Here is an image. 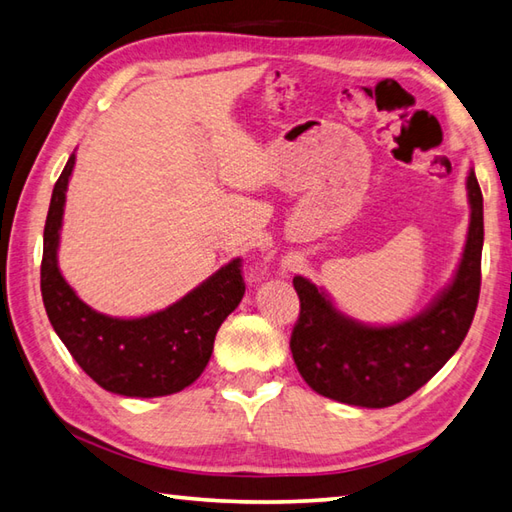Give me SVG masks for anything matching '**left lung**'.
<instances>
[{"label":"left lung","instance_id":"obj_1","mask_svg":"<svg viewBox=\"0 0 512 512\" xmlns=\"http://www.w3.org/2000/svg\"><path fill=\"white\" fill-rule=\"evenodd\" d=\"M471 225L453 283L424 311L393 327H364L342 316L322 291L296 276L300 316L291 331V356L311 389L353 406L384 409L409 398L460 349L482 285L484 198L468 172Z\"/></svg>","mask_w":512,"mask_h":512}]
</instances>
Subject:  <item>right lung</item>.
Wrapping results in <instances>:
<instances>
[{"mask_svg": "<svg viewBox=\"0 0 512 512\" xmlns=\"http://www.w3.org/2000/svg\"><path fill=\"white\" fill-rule=\"evenodd\" d=\"M72 168L75 154H70L52 190L44 227L41 296L50 325L79 367L106 391L128 398L183 391L207 367L218 327L243 300V260H232L185 298L152 316L121 320L99 314L77 298L57 267Z\"/></svg>", "mask_w": 512, "mask_h": 512, "instance_id": "1", "label": "right lung"}]
</instances>
